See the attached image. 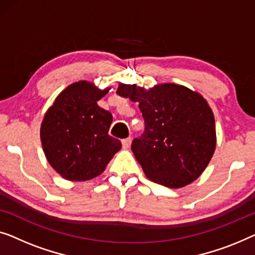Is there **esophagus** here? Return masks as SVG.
<instances>
[{
    "instance_id": "esophagus-1",
    "label": "esophagus",
    "mask_w": 255,
    "mask_h": 255,
    "mask_svg": "<svg viewBox=\"0 0 255 255\" xmlns=\"http://www.w3.org/2000/svg\"><path fill=\"white\" fill-rule=\"evenodd\" d=\"M121 143H123V146H124L125 149H128L129 145H130V143H131V138L130 137L124 138L123 141H121Z\"/></svg>"
}]
</instances>
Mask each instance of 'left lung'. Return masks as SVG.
<instances>
[{"label": "left lung", "mask_w": 255, "mask_h": 255, "mask_svg": "<svg viewBox=\"0 0 255 255\" xmlns=\"http://www.w3.org/2000/svg\"><path fill=\"white\" fill-rule=\"evenodd\" d=\"M117 93L137 102L144 131L131 150L146 177L168 188L198 179L216 148L215 118L207 100L184 85L158 84L145 90L120 83Z\"/></svg>", "instance_id": "obj_1"}]
</instances>
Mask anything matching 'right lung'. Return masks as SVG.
I'll use <instances>...</instances> for the list:
<instances>
[{
	"instance_id": "obj_1",
	"label": "right lung",
	"mask_w": 255,
	"mask_h": 255,
	"mask_svg": "<svg viewBox=\"0 0 255 255\" xmlns=\"http://www.w3.org/2000/svg\"><path fill=\"white\" fill-rule=\"evenodd\" d=\"M110 88L80 81L56 97L40 127L42 149L61 177L85 181L102 174L121 149L119 139L109 135L112 114L98 106Z\"/></svg>"
}]
</instances>
